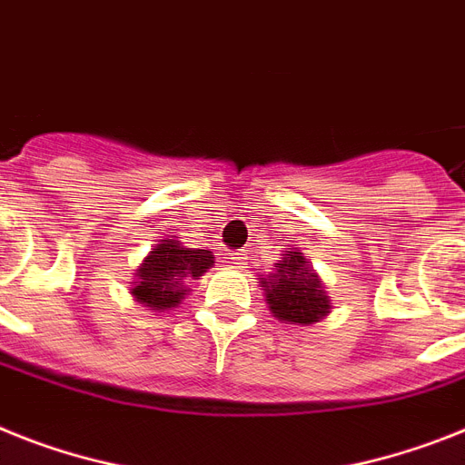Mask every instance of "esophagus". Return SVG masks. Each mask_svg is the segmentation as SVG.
Listing matches in <instances>:
<instances>
[{
	"mask_svg": "<svg viewBox=\"0 0 465 465\" xmlns=\"http://www.w3.org/2000/svg\"><path fill=\"white\" fill-rule=\"evenodd\" d=\"M229 260H232L233 264H241V260H243V252H232V255H229Z\"/></svg>",
	"mask_w": 465,
	"mask_h": 465,
	"instance_id": "esophagus-1",
	"label": "esophagus"
}]
</instances>
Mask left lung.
Wrapping results in <instances>:
<instances>
[{"label":"left lung","instance_id":"obj_1","mask_svg":"<svg viewBox=\"0 0 465 465\" xmlns=\"http://www.w3.org/2000/svg\"><path fill=\"white\" fill-rule=\"evenodd\" d=\"M260 286L267 295L269 310L279 322L310 326L322 322L331 312V300L323 291L322 279L295 248L283 252L274 274L260 279Z\"/></svg>","mask_w":465,"mask_h":465}]
</instances>
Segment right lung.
I'll list each match as a JSON object with an SVG mask.
<instances>
[{"label":"right lung","mask_w":465,"mask_h":465,"mask_svg":"<svg viewBox=\"0 0 465 465\" xmlns=\"http://www.w3.org/2000/svg\"><path fill=\"white\" fill-rule=\"evenodd\" d=\"M214 264V255L201 248H186L177 236L155 243L132 281V295L143 307L165 312L177 307L189 292L186 283L198 279Z\"/></svg>","instance_id":"obj_1"}]
</instances>
